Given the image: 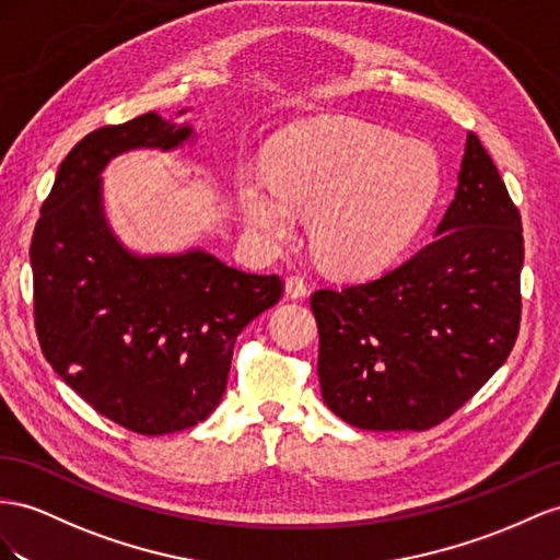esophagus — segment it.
Segmentation results:
<instances>
[{"label":"esophagus","mask_w":560,"mask_h":560,"mask_svg":"<svg viewBox=\"0 0 560 560\" xmlns=\"http://www.w3.org/2000/svg\"><path fill=\"white\" fill-rule=\"evenodd\" d=\"M285 295H289L291 300H303L307 295L305 279L298 275H291L289 279H285Z\"/></svg>","instance_id":"34e87169"}]
</instances>
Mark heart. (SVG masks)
Returning a JSON list of instances; mask_svg holds the SVG:
<instances>
[{
  "mask_svg": "<svg viewBox=\"0 0 560 560\" xmlns=\"http://www.w3.org/2000/svg\"><path fill=\"white\" fill-rule=\"evenodd\" d=\"M269 177L246 172L238 203L257 232L289 241L312 214V246L342 275L390 265L421 234L442 184L425 141L357 120H307L267 149Z\"/></svg>",
  "mask_w": 560,
  "mask_h": 560,
  "instance_id": "1",
  "label": "heart"
}]
</instances>
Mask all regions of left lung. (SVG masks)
<instances>
[{
    "label": "left lung",
    "instance_id": "left-lung-1",
    "mask_svg": "<svg viewBox=\"0 0 560 560\" xmlns=\"http://www.w3.org/2000/svg\"><path fill=\"white\" fill-rule=\"evenodd\" d=\"M523 224L468 135L452 206L407 262L310 298L326 407L362 430H428L506 362L521 328Z\"/></svg>",
    "mask_w": 560,
    "mask_h": 560
}]
</instances>
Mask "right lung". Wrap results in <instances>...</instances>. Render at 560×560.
<instances>
[{
  "instance_id": "1",
  "label": "right lung",
  "mask_w": 560,
  "mask_h": 560,
  "mask_svg": "<svg viewBox=\"0 0 560 560\" xmlns=\"http://www.w3.org/2000/svg\"><path fill=\"white\" fill-rule=\"evenodd\" d=\"M191 135L151 110L80 139L31 243L47 362L102 417L141 435L206 421L226 388L236 336L283 293L277 275H248L200 248L137 255L110 232L104 167L132 149L172 151Z\"/></svg>"
}]
</instances>
